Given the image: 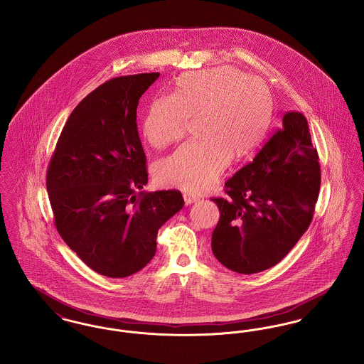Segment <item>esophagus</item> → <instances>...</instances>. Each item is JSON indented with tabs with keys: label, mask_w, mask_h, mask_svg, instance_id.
<instances>
[{
	"label": "esophagus",
	"mask_w": 364,
	"mask_h": 364,
	"mask_svg": "<svg viewBox=\"0 0 364 364\" xmlns=\"http://www.w3.org/2000/svg\"><path fill=\"white\" fill-rule=\"evenodd\" d=\"M183 198H184L186 205H191V203H195V202L199 200V198H196V196H193V195H191V193H184Z\"/></svg>",
	"instance_id": "esophagus-1"
}]
</instances>
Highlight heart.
Here are the masks:
<instances>
[{"instance_id": "heart-1", "label": "heart", "mask_w": 364, "mask_h": 364, "mask_svg": "<svg viewBox=\"0 0 364 364\" xmlns=\"http://www.w3.org/2000/svg\"><path fill=\"white\" fill-rule=\"evenodd\" d=\"M191 119H199V140L180 146L156 166V181L168 188L203 192L225 169L229 158L250 156L264 138L272 120L266 85L229 67L192 72L176 80L174 95H161L143 117V135L156 149L186 135Z\"/></svg>"}]
</instances>
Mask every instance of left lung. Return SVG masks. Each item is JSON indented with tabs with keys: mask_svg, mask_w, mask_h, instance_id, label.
Wrapping results in <instances>:
<instances>
[{
	"mask_svg": "<svg viewBox=\"0 0 364 364\" xmlns=\"http://www.w3.org/2000/svg\"><path fill=\"white\" fill-rule=\"evenodd\" d=\"M319 187V156L307 120L288 112L254 161L226 181L225 198L211 199L220 208L214 257L240 274L276 266L311 224Z\"/></svg>",
	"mask_w": 364,
	"mask_h": 364,
	"instance_id": "1",
	"label": "left lung"
}]
</instances>
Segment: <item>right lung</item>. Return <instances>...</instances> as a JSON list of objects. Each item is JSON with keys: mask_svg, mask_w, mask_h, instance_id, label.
Here are the masks:
<instances>
[{"mask_svg": "<svg viewBox=\"0 0 364 364\" xmlns=\"http://www.w3.org/2000/svg\"><path fill=\"white\" fill-rule=\"evenodd\" d=\"M159 73L105 82L77 105L55 144L46 187L57 232L94 272L128 277L156 251V233L184 206L180 191L147 184L139 100Z\"/></svg>", "mask_w": 364, "mask_h": 364, "instance_id": "right-lung-1", "label": "right lung"}]
</instances>
